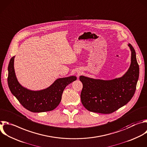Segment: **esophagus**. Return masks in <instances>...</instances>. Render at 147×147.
<instances>
[{
    "mask_svg": "<svg viewBox=\"0 0 147 147\" xmlns=\"http://www.w3.org/2000/svg\"><path fill=\"white\" fill-rule=\"evenodd\" d=\"M80 72H78V74H80Z\"/></svg>",
    "mask_w": 147,
    "mask_h": 147,
    "instance_id": "esophagus-1",
    "label": "esophagus"
}]
</instances>
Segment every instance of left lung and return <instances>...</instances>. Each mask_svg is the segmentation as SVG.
<instances>
[{"label":"left lung","mask_w":147,"mask_h":147,"mask_svg":"<svg viewBox=\"0 0 147 147\" xmlns=\"http://www.w3.org/2000/svg\"><path fill=\"white\" fill-rule=\"evenodd\" d=\"M131 65L121 78L110 81L94 80L80 76L83 87L81 102L88 111L101 114H111L126 105L133 97L139 77V66L136 51L131 44Z\"/></svg>","instance_id":"left-lung-1"}]
</instances>
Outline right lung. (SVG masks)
Listing matches in <instances>:
<instances>
[{
	"label": "right lung",
	"instance_id": "obj_1",
	"mask_svg": "<svg viewBox=\"0 0 147 147\" xmlns=\"http://www.w3.org/2000/svg\"><path fill=\"white\" fill-rule=\"evenodd\" d=\"M14 56L8 66L7 82L12 94L21 105L33 113L52 111L60 103L62 95L67 85L77 80L76 76L59 78L49 88L40 91H32L23 88L18 82L14 69Z\"/></svg>",
	"mask_w": 147,
	"mask_h": 147
}]
</instances>
